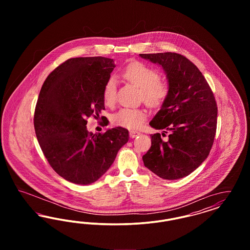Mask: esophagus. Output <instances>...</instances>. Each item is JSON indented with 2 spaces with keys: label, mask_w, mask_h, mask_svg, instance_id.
Here are the masks:
<instances>
[{
  "label": "esophagus",
  "mask_w": 250,
  "mask_h": 250,
  "mask_svg": "<svg viewBox=\"0 0 250 250\" xmlns=\"http://www.w3.org/2000/svg\"><path fill=\"white\" fill-rule=\"evenodd\" d=\"M140 134H141V133H140V132H138V131H129V135H130V137L132 139L136 138V137H137L138 135H140Z\"/></svg>",
  "instance_id": "34e87169"
}]
</instances>
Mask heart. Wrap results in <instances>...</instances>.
Masks as SVG:
<instances>
[{
    "label": "heart",
    "mask_w": 250,
    "mask_h": 250,
    "mask_svg": "<svg viewBox=\"0 0 250 250\" xmlns=\"http://www.w3.org/2000/svg\"><path fill=\"white\" fill-rule=\"evenodd\" d=\"M125 80L139 87L142 90L141 98L150 107H161L166 101L169 87L166 82L160 80L159 72L142 62H132L122 72ZM117 86L113 78H109L104 84L102 96L105 104L111 106L116 101ZM147 117V112L143 108L122 107L115 112L111 122L113 125L128 128H139Z\"/></svg>",
    "instance_id": "b5f03b06"
}]
</instances>
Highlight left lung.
I'll return each instance as SVG.
<instances>
[{
    "label": "left lung",
    "instance_id": "obj_1",
    "mask_svg": "<svg viewBox=\"0 0 250 250\" xmlns=\"http://www.w3.org/2000/svg\"><path fill=\"white\" fill-rule=\"evenodd\" d=\"M140 56L163 67L169 87L150 125L170 134L167 142L159 133L151 135V148L143 156L144 166L160 178H183L200 167L213 146L217 123L214 93L199 68L179 53Z\"/></svg>",
    "mask_w": 250,
    "mask_h": 250
}]
</instances>
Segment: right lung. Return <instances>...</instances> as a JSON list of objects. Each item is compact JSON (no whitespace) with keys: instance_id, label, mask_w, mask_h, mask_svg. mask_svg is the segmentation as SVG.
<instances>
[{"instance_id":"right-lung-1","label":"right lung","mask_w":250,"mask_h":250,"mask_svg":"<svg viewBox=\"0 0 250 250\" xmlns=\"http://www.w3.org/2000/svg\"><path fill=\"white\" fill-rule=\"evenodd\" d=\"M115 65L105 57L66 60L44 82L36 102V138L49 165L61 177L78 185L100 178L123 145L128 130L114 127L88 132L87 118L105 109L102 91Z\"/></svg>"}]
</instances>
